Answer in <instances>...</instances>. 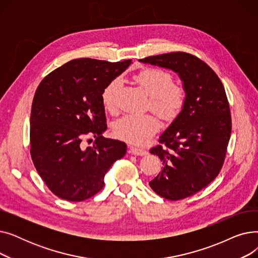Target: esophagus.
<instances>
[{
  "label": "esophagus",
  "mask_w": 258,
  "mask_h": 258,
  "mask_svg": "<svg viewBox=\"0 0 258 258\" xmlns=\"http://www.w3.org/2000/svg\"><path fill=\"white\" fill-rule=\"evenodd\" d=\"M131 151H132L133 155H135V156H145V155H147V151L144 150V148H141V147L132 146Z\"/></svg>",
  "instance_id": "1"
}]
</instances>
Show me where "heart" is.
I'll list each match as a JSON object with an SVG mask.
<instances>
[{"label":"heart","instance_id":"b5f03b06","mask_svg":"<svg viewBox=\"0 0 258 258\" xmlns=\"http://www.w3.org/2000/svg\"><path fill=\"white\" fill-rule=\"evenodd\" d=\"M134 80L150 96L148 108L161 119L171 121L177 118L185 105L186 92L183 87L173 84L172 75L158 68H146L134 76ZM119 80L108 83L101 92V102L108 112L116 110V96ZM159 122L151 114L125 115L113 125V133L121 140L133 144H142L158 131Z\"/></svg>","mask_w":258,"mask_h":258}]
</instances>
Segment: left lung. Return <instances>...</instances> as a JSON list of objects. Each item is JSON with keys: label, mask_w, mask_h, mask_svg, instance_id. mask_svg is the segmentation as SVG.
I'll return each mask as SVG.
<instances>
[{"label": "left lung", "mask_w": 258, "mask_h": 258, "mask_svg": "<svg viewBox=\"0 0 258 258\" xmlns=\"http://www.w3.org/2000/svg\"><path fill=\"white\" fill-rule=\"evenodd\" d=\"M140 61L178 73L186 92L181 114L150 151L163 164L150 186L160 197L179 201L208 186L222 169L232 127L227 95L219 76L192 54L170 52Z\"/></svg>", "instance_id": "left-lung-1"}]
</instances>
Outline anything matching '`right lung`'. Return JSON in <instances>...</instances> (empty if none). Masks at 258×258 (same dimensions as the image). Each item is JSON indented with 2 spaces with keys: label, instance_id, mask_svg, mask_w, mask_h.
<instances>
[{
  "label": "right lung",
  "instance_id": "add662e5",
  "mask_svg": "<svg viewBox=\"0 0 258 258\" xmlns=\"http://www.w3.org/2000/svg\"><path fill=\"white\" fill-rule=\"evenodd\" d=\"M118 62L78 58L48 74L37 87L30 116V154L50 190L62 200L85 201L100 191L104 175L126 153V144L104 138L101 92L126 70ZM94 136L93 147L81 142Z\"/></svg>",
  "mask_w": 258,
  "mask_h": 258
}]
</instances>
